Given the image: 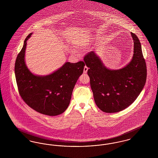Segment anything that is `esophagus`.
I'll use <instances>...</instances> for the list:
<instances>
[{"mask_svg":"<svg viewBox=\"0 0 158 158\" xmlns=\"http://www.w3.org/2000/svg\"><path fill=\"white\" fill-rule=\"evenodd\" d=\"M88 68L87 66H85L84 67V69H83V73H87V72H88Z\"/></svg>","mask_w":158,"mask_h":158,"instance_id":"34e87169","label":"esophagus"}]
</instances>
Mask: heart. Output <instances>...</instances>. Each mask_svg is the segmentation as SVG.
Wrapping results in <instances>:
<instances>
[{
	"instance_id": "b5f03b06",
	"label": "heart",
	"mask_w": 158,
	"mask_h": 158,
	"mask_svg": "<svg viewBox=\"0 0 158 158\" xmlns=\"http://www.w3.org/2000/svg\"><path fill=\"white\" fill-rule=\"evenodd\" d=\"M75 47L76 48V50H78V51H79V52H81L83 50L82 47L80 45V44H77V45H76ZM73 53H75V52H73Z\"/></svg>"
}]
</instances>
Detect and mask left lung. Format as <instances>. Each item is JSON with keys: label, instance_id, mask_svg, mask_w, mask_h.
<instances>
[{"label": "left lung", "instance_id": "obj_1", "mask_svg": "<svg viewBox=\"0 0 158 158\" xmlns=\"http://www.w3.org/2000/svg\"><path fill=\"white\" fill-rule=\"evenodd\" d=\"M134 41V54L129 64L119 70L104 66L94 52L84 57L89 69L91 89L96 105L103 112L117 113L131 105L145 85L147 69L140 42L131 32Z\"/></svg>", "mask_w": 158, "mask_h": 158}]
</instances>
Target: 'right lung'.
<instances>
[{
    "instance_id": "1",
    "label": "right lung",
    "mask_w": 158,
    "mask_h": 158,
    "mask_svg": "<svg viewBox=\"0 0 158 158\" xmlns=\"http://www.w3.org/2000/svg\"><path fill=\"white\" fill-rule=\"evenodd\" d=\"M18 54L15 64V77L19 94L23 101L31 108L50 116L65 111L70 104L73 89L83 72L85 63L66 62L53 73L44 76L32 74L25 63L27 41Z\"/></svg>"
}]
</instances>
